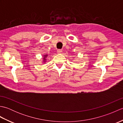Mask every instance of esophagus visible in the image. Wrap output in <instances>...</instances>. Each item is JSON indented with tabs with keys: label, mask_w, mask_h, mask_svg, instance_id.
<instances>
[{
	"label": "esophagus",
	"mask_w": 123,
	"mask_h": 123,
	"mask_svg": "<svg viewBox=\"0 0 123 123\" xmlns=\"http://www.w3.org/2000/svg\"><path fill=\"white\" fill-rule=\"evenodd\" d=\"M57 53H58V54H61L62 53V49H57Z\"/></svg>",
	"instance_id": "obj_1"
}]
</instances>
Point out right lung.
Segmentation results:
<instances>
[{"mask_svg":"<svg viewBox=\"0 0 123 123\" xmlns=\"http://www.w3.org/2000/svg\"><path fill=\"white\" fill-rule=\"evenodd\" d=\"M48 56V54H44L43 55V59H42V63H46V57Z\"/></svg>","mask_w":123,"mask_h":123,"instance_id":"obj_1","label":"right lung"}]
</instances>
